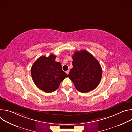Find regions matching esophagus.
Listing matches in <instances>:
<instances>
[{
	"label": "esophagus",
	"mask_w": 132,
	"mask_h": 132,
	"mask_svg": "<svg viewBox=\"0 0 132 132\" xmlns=\"http://www.w3.org/2000/svg\"><path fill=\"white\" fill-rule=\"evenodd\" d=\"M66 73H67V75H68V73H69V70H67V71H66Z\"/></svg>",
	"instance_id": "1"
}]
</instances>
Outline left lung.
Segmentation results:
<instances>
[{
	"instance_id": "left-lung-1",
	"label": "left lung",
	"mask_w": 132,
	"mask_h": 132,
	"mask_svg": "<svg viewBox=\"0 0 132 132\" xmlns=\"http://www.w3.org/2000/svg\"><path fill=\"white\" fill-rule=\"evenodd\" d=\"M72 58L73 67L68 77L75 88L82 93L95 89L100 84L102 75L99 62L86 50L75 52Z\"/></svg>"
}]
</instances>
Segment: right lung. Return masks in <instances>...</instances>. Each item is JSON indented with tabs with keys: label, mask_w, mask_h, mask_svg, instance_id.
<instances>
[{
	"label": "right lung",
	"mask_w": 132,
	"mask_h": 132,
	"mask_svg": "<svg viewBox=\"0 0 132 132\" xmlns=\"http://www.w3.org/2000/svg\"><path fill=\"white\" fill-rule=\"evenodd\" d=\"M56 56H41L33 64L31 74L34 83L39 89L46 93L55 91L67 74L62 68L61 64L55 61Z\"/></svg>",
	"instance_id": "1"
}]
</instances>
